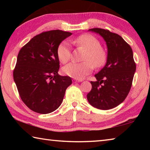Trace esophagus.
Segmentation results:
<instances>
[{
  "instance_id": "esophagus-1",
  "label": "esophagus",
  "mask_w": 150,
  "mask_h": 150,
  "mask_svg": "<svg viewBox=\"0 0 150 150\" xmlns=\"http://www.w3.org/2000/svg\"><path fill=\"white\" fill-rule=\"evenodd\" d=\"M82 81H83L82 79H73V83H79V82H82Z\"/></svg>"
}]
</instances>
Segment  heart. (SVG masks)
Segmentation results:
<instances>
[{
	"label": "heart",
	"mask_w": 150,
	"mask_h": 150,
	"mask_svg": "<svg viewBox=\"0 0 150 150\" xmlns=\"http://www.w3.org/2000/svg\"><path fill=\"white\" fill-rule=\"evenodd\" d=\"M73 43L78 47L87 50L84 60L82 63H71L63 68L65 75L76 79H82L93 70L94 65L100 67L106 60V54L100 46L98 40L90 34L81 35L73 40ZM57 56L60 62L67 63L70 59L71 50L69 44L63 42L57 48Z\"/></svg>",
	"instance_id": "heart-1"
}]
</instances>
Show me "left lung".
<instances>
[{"label":"left lung","instance_id":"obj_1","mask_svg":"<svg viewBox=\"0 0 150 150\" xmlns=\"http://www.w3.org/2000/svg\"><path fill=\"white\" fill-rule=\"evenodd\" d=\"M88 31L98 34L107 46L106 65L95 75L96 81H91L92 89L87 94L90 105L100 110H109L125 100L132 87L136 63L130 45L115 33L102 28Z\"/></svg>","mask_w":150,"mask_h":150}]
</instances>
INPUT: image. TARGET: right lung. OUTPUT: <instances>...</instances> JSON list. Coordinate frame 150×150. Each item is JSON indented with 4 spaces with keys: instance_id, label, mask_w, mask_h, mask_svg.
Segmentation results:
<instances>
[{
    "instance_id": "1",
    "label": "right lung",
    "mask_w": 150,
    "mask_h": 150,
    "mask_svg": "<svg viewBox=\"0 0 150 150\" xmlns=\"http://www.w3.org/2000/svg\"><path fill=\"white\" fill-rule=\"evenodd\" d=\"M71 35L59 30L42 32L20 50L14 81L22 100L35 112L45 115L57 109L72 83L70 77L58 74L57 56L58 45Z\"/></svg>"
}]
</instances>
